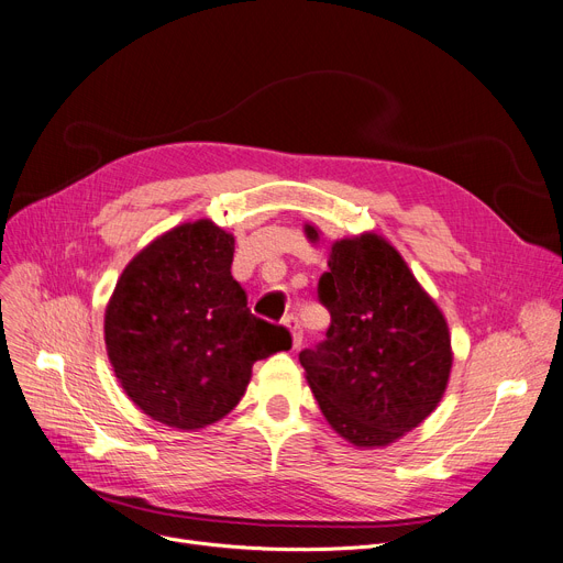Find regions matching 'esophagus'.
I'll use <instances>...</instances> for the list:
<instances>
[{"label":"esophagus","instance_id":"34e87169","mask_svg":"<svg viewBox=\"0 0 563 563\" xmlns=\"http://www.w3.org/2000/svg\"><path fill=\"white\" fill-rule=\"evenodd\" d=\"M286 328L290 330V339H292V347H300L302 345V328H300V320L296 316H288L286 320Z\"/></svg>","mask_w":563,"mask_h":563}]
</instances>
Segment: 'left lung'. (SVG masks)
Here are the masks:
<instances>
[{
	"instance_id": "8db88e82",
	"label": "left lung",
	"mask_w": 563,
	"mask_h": 563,
	"mask_svg": "<svg viewBox=\"0 0 563 563\" xmlns=\"http://www.w3.org/2000/svg\"><path fill=\"white\" fill-rule=\"evenodd\" d=\"M305 235L320 243L313 224H305ZM318 298L332 323L323 343L300 353V364L320 412L357 449L389 446L446 391L453 364L446 318L376 231L334 240Z\"/></svg>"
}]
</instances>
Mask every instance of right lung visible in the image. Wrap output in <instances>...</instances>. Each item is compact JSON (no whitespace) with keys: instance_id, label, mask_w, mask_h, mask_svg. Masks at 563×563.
I'll list each match as a JSON object with an SVG mask.
<instances>
[{"instance_id":"add662e5","label":"right lung","mask_w":563,"mask_h":563,"mask_svg":"<svg viewBox=\"0 0 563 563\" xmlns=\"http://www.w3.org/2000/svg\"><path fill=\"white\" fill-rule=\"evenodd\" d=\"M233 233L210 220L157 235L132 258L104 309V345L128 398L153 421L199 431L243 398L252 366L290 334L247 309L231 275Z\"/></svg>"}]
</instances>
